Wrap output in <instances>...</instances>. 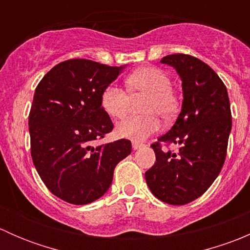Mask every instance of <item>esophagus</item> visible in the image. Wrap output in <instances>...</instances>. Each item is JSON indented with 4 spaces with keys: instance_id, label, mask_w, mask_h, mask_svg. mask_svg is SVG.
I'll list each match as a JSON object with an SVG mask.
<instances>
[{
    "instance_id": "34e87169",
    "label": "esophagus",
    "mask_w": 250,
    "mask_h": 250,
    "mask_svg": "<svg viewBox=\"0 0 250 250\" xmlns=\"http://www.w3.org/2000/svg\"><path fill=\"white\" fill-rule=\"evenodd\" d=\"M132 146H133V148H134V150H138V148H140L141 146H144V144L140 143V141L133 140L132 141Z\"/></svg>"
}]
</instances>
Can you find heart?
<instances>
[{
    "label": "heart",
    "instance_id": "heart-1",
    "mask_svg": "<svg viewBox=\"0 0 250 250\" xmlns=\"http://www.w3.org/2000/svg\"><path fill=\"white\" fill-rule=\"evenodd\" d=\"M125 87L132 98L145 99L141 103V116H130L116 128L121 138L135 141L144 140L155 133L160 125V120L170 121L179 109V100L173 92L172 81L161 69L146 66L138 69L125 80ZM122 88L110 84L102 93V106L105 112L113 118H123L130 105V97Z\"/></svg>",
    "mask_w": 250,
    "mask_h": 250
}]
</instances>
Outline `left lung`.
I'll use <instances>...</instances> for the list:
<instances>
[{
    "label": "left lung",
    "instance_id": "obj_1",
    "mask_svg": "<svg viewBox=\"0 0 250 250\" xmlns=\"http://www.w3.org/2000/svg\"><path fill=\"white\" fill-rule=\"evenodd\" d=\"M161 62L180 76L184 100L173 127L151 145L156 162L145 179L155 197L183 206L202 196L223 168L232 127L230 100L223 81L202 60L170 54ZM161 143H178L179 152L163 151Z\"/></svg>",
    "mask_w": 250,
    "mask_h": 250
}]
</instances>
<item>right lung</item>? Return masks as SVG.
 I'll list each match as a JSON object with an SVG mask.
<instances>
[{
  "instance_id": "obj_1",
  "label": "right lung",
  "mask_w": 250,
  "mask_h": 250,
  "mask_svg": "<svg viewBox=\"0 0 250 250\" xmlns=\"http://www.w3.org/2000/svg\"><path fill=\"white\" fill-rule=\"evenodd\" d=\"M125 66L70 59L48 71L29 115L31 157L48 190L71 204H88L109 190L117 163L132 152L121 139L94 147L112 130L102 93Z\"/></svg>"
}]
</instances>
